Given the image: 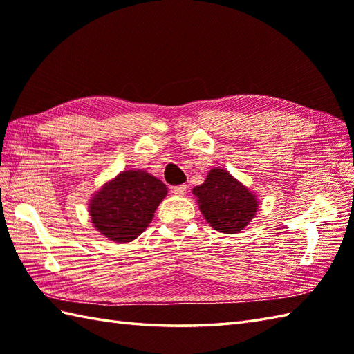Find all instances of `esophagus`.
<instances>
[{
    "instance_id": "esophagus-1",
    "label": "esophagus",
    "mask_w": 354,
    "mask_h": 354,
    "mask_svg": "<svg viewBox=\"0 0 354 354\" xmlns=\"http://www.w3.org/2000/svg\"><path fill=\"white\" fill-rule=\"evenodd\" d=\"M171 193H175L176 196H184V194L187 193V185L183 184V185H175L171 189Z\"/></svg>"
}]
</instances>
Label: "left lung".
Listing matches in <instances>:
<instances>
[{
	"label": "left lung",
	"instance_id": "obj_1",
	"mask_svg": "<svg viewBox=\"0 0 354 354\" xmlns=\"http://www.w3.org/2000/svg\"><path fill=\"white\" fill-rule=\"evenodd\" d=\"M201 213L216 231L234 234L242 231L257 213L255 194L227 170H209L204 184L193 189Z\"/></svg>",
	"mask_w": 354,
	"mask_h": 354
}]
</instances>
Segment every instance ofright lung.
<instances>
[{"label":"right lung","mask_w":354,"mask_h":354,"mask_svg":"<svg viewBox=\"0 0 354 354\" xmlns=\"http://www.w3.org/2000/svg\"><path fill=\"white\" fill-rule=\"evenodd\" d=\"M165 194L167 187L150 173L126 170L94 194L89 216L104 237L127 243L149 227Z\"/></svg>","instance_id":"add662e5"}]
</instances>
